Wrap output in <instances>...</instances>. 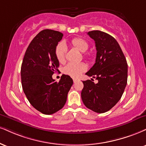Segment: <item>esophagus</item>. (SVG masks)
Instances as JSON below:
<instances>
[{"label":"esophagus","instance_id":"obj_1","mask_svg":"<svg viewBox=\"0 0 146 146\" xmlns=\"http://www.w3.org/2000/svg\"><path fill=\"white\" fill-rule=\"evenodd\" d=\"M73 82H74V83H75V82H78V79H75V78L73 79Z\"/></svg>","mask_w":146,"mask_h":146}]
</instances>
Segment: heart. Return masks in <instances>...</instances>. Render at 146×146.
I'll list each match as a JSON object with an SVG mask.
<instances>
[{
	"label": "heart",
	"mask_w": 146,
	"mask_h": 146,
	"mask_svg": "<svg viewBox=\"0 0 146 146\" xmlns=\"http://www.w3.org/2000/svg\"><path fill=\"white\" fill-rule=\"evenodd\" d=\"M71 44L78 49L80 52H86L89 47V44L86 40L83 38H75L71 40ZM66 47L64 43H60L56 47V57L60 63H63L65 60ZM86 69V66L82 62L73 63L70 62L64 66V72L66 75H70L73 78H77L81 73Z\"/></svg>",
	"instance_id": "heart-1"
}]
</instances>
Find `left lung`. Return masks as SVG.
I'll return each mask as SVG.
<instances>
[{"label":"left lung","mask_w":146,"mask_h":146,"mask_svg":"<svg viewBox=\"0 0 146 146\" xmlns=\"http://www.w3.org/2000/svg\"><path fill=\"white\" fill-rule=\"evenodd\" d=\"M88 35L95 41L96 61L86 75L98 80L84 81L81 96L87 108L105 113L121 99L127 84L128 65L116 40L108 33L92 31Z\"/></svg>","instance_id":"1"}]
</instances>
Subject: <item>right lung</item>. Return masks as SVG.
<instances>
[{"label": "right lung", "instance_id": "1", "mask_svg": "<svg viewBox=\"0 0 146 146\" xmlns=\"http://www.w3.org/2000/svg\"><path fill=\"white\" fill-rule=\"evenodd\" d=\"M62 36L58 31H41L29 44L21 67L22 86L26 98L36 110L46 115L64 107L73 83L66 75H62L59 82L52 79V75L58 71L55 51Z\"/></svg>", "mask_w": 146, "mask_h": 146}]
</instances>
